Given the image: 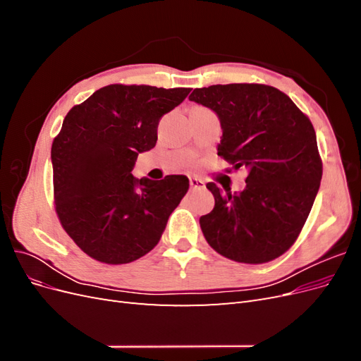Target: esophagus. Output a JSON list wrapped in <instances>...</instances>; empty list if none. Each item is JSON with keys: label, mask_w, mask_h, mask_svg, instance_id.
I'll return each instance as SVG.
<instances>
[{"label": "esophagus", "mask_w": 361, "mask_h": 361, "mask_svg": "<svg viewBox=\"0 0 361 361\" xmlns=\"http://www.w3.org/2000/svg\"><path fill=\"white\" fill-rule=\"evenodd\" d=\"M190 187H191V188L202 190V188H204V182H203L200 178L192 176V178H190Z\"/></svg>", "instance_id": "obj_1"}]
</instances>
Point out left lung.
Returning <instances> with one entry per match:
<instances>
[{"label": "left lung", "mask_w": 361, "mask_h": 361, "mask_svg": "<svg viewBox=\"0 0 361 361\" xmlns=\"http://www.w3.org/2000/svg\"><path fill=\"white\" fill-rule=\"evenodd\" d=\"M190 101L220 117L218 155L247 170L245 188L223 192L214 182V209L200 227L216 253L241 264H265L297 241L322 179L313 125L290 97L265 84H216Z\"/></svg>", "instance_id": "left-lung-1"}]
</instances>
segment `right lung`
Masks as SVG:
<instances>
[{
	"label": "right lung",
	"mask_w": 361,
	"mask_h": 361,
	"mask_svg": "<svg viewBox=\"0 0 361 361\" xmlns=\"http://www.w3.org/2000/svg\"><path fill=\"white\" fill-rule=\"evenodd\" d=\"M191 89L111 84L75 105L51 149L54 202L66 233L110 265L147 255L190 188L182 174L135 179L138 154L154 149L158 123Z\"/></svg>",
	"instance_id": "obj_1"
}]
</instances>
